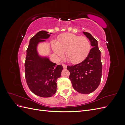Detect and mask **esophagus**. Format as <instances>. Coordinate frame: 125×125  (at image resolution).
<instances>
[{"instance_id": "1", "label": "esophagus", "mask_w": 125, "mask_h": 125, "mask_svg": "<svg viewBox=\"0 0 125 125\" xmlns=\"http://www.w3.org/2000/svg\"><path fill=\"white\" fill-rule=\"evenodd\" d=\"M62 66H63V69H66V68H67V65H65V64L62 63Z\"/></svg>"}]
</instances>
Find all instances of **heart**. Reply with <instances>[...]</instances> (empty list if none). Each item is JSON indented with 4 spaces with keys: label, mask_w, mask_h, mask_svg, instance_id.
<instances>
[{
    "label": "heart",
    "mask_w": 125,
    "mask_h": 125,
    "mask_svg": "<svg viewBox=\"0 0 125 125\" xmlns=\"http://www.w3.org/2000/svg\"><path fill=\"white\" fill-rule=\"evenodd\" d=\"M52 47L55 53L62 58L65 52L66 57L73 63H79L89 55L91 47L89 40L72 33L60 36L57 42L52 41Z\"/></svg>",
    "instance_id": "b5f03b06"
}]
</instances>
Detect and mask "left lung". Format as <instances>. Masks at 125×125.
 I'll return each instance as SVG.
<instances>
[{
    "label": "left lung",
    "instance_id": "left-lung-1",
    "mask_svg": "<svg viewBox=\"0 0 125 125\" xmlns=\"http://www.w3.org/2000/svg\"><path fill=\"white\" fill-rule=\"evenodd\" d=\"M93 47L88 57L82 62L74 66H68L69 79L73 89L82 94H89L99 86L102 77V64L101 52L97 41L90 33L83 32Z\"/></svg>",
    "mask_w": 125,
    "mask_h": 125
}]
</instances>
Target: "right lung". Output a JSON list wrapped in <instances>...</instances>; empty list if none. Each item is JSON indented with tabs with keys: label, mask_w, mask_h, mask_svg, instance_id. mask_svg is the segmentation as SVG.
<instances>
[{
	"label": "right lung",
	"mask_w": 125,
	"mask_h": 125,
	"mask_svg": "<svg viewBox=\"0 0 125 125\" xmlns=\"http://www.w3.org/2000/svg\"><path fill=\"white\" fill-rule=\"evenodd\" d=\"M48 32L41 31L30 40L26 50L25 62V75L30 90L36 95L51 97L56 92L57 80L61 76L62 65H56L48 57L42 56L37 52V45L50 37Z\"/></svg>",
	"instance_id": "right-lung-1"
}]
</instances>
